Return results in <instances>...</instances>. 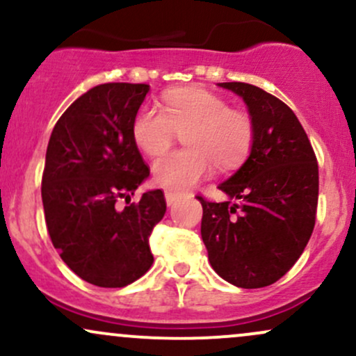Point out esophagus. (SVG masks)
Listing matches in <instances>:
<instances>
[{
  "instance_id": "1",
  "label": "esophagus",
  "mask_w": 356,
  "mask_h": 356,
  "mask_svg": "<svg viewBox=\"0 0 356 356\" xmlns=\"http://www.w3.org/2000/svg\"><path fill=\"white\" fill-rule=\"evenodd\" d=\"M182 197V194H179V192H174V191H165V202L167 206H172L175 204V201H179V199Z\"/></svg>"
}]
</instances>
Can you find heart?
<instances>
[{
    "instance_id": "1",
    "label": "heart",
    "mask_w": 356,
    "mask_h": 356,
    "mask_svg": "<svg viewBox=\"0 0 356 356\" xmlns=\"http://www.w3.org/2000/svg\"><path fill=\"white\" fill-rule=\"evenodd\" d=\"M186 149L159 155L152 174L159 186L187 191L209 177L214 164L234 169L246 161L254 142V122L244 110L229 108L227 102L204 88L170 90L164 108L142 105L132 120V138L147 155H155L184 130Z\"/></svg>"
}]
</instances>
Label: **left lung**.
I'll return each mask as SVG.
<instances>
[{
	"label": "left lung",
	"instance_id": "left-lung-1",
	"mask_svg": "<svg viewBox=\"0 0 356 356\" xmlns=\"http://www.w3.org/2000/svg\"><path fill=\"white\" fill-rule=\"evenodd\" d=\"M219 87L246 104L254 142L243 165L219 189L224 202L202 204L201 236L218 275L238 288H264L284 276L305 251L318 206V162L291 108L241 81Z\"/></svg>",
	"mask_w": 356,
	"mask_h": 356
}]
</instances>
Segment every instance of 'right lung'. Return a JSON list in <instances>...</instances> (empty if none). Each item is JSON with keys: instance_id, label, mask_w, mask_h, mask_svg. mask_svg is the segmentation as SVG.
<instances>
[{"instance_id": "add662e5", "label": "right lung", "mask_w": 356, "mask_h": 356, "mask_svg": "<svg viewBox=\"0 0 356 356\" xmlns=\"http://www.w3.org/2000/svg\"><path fill=\"white\" fill-rule=\"evenodd\" d=\"M150 87L102 83L65 110L48 142L42 199L48 234L68 268L90 284L124 288L152 266L149 238L165 214L161 189L129 201L150 170L132 120Z\"/></svg>"}]
</instances>
